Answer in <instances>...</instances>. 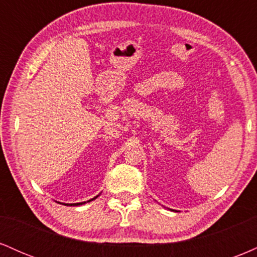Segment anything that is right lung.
I'll return each mask as SVG.
<instances>
[{
	"label": "right lung",
	"instance_id": "add662e5",
	"mask_svg": "<svg viewBox=\"0 0 257 257\" xmlns=\"http://www.w3.org/2000/svg\"><path fill=\"white\" fill-rule=\"evenodd\" d=\"M99 196H96V197H94V198H91V199H89V200H87V202H91V200H94L95 198H98ZM87 202H82V203H72V204H64V205H82V204H84V203H87Z\"/></svg>",
	"mask_w": 257,
	"mask_h": 257
}]
</instances>
